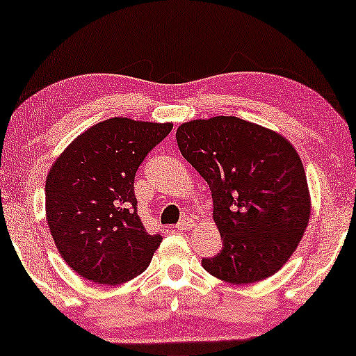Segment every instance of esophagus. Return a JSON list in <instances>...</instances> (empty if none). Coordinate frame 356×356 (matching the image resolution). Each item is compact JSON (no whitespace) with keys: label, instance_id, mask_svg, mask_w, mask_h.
Returning a JSON list of instances; mask_svg holds the SVG:
<instances>
[{"label":"esophagus","instance_id":"obj_1","mask_svg":"<svg viewBox=\"0 0 356 356\" xmlns=\"http://www.w3.org/2000/svg\"><path fill=\"white\" fill-rule=\"evenodd\" d=\"M194 225H195V224H194V219L186 218V219H183L181 222H179L177 227H175V229L179 230V232H181V230H191Z\"/></svg>","mask_w":356,"mask_h":356}]
</instances>
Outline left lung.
<instances>
[{
  "label": "left lung",
  "instance_id": "obj_1",
  "mask_svg": "<svg viewBox=\"0 0 356 356\" xmlns=\"http://www.w3.org/2000/svg\"><path fill=\"white\" fill-rule=\"evenodd\" d=\"M181 154L208 183L222 249L202 266L230 284L275 275L295 252L311 216L305 167L281 134L236 116L177 129Z\"/></svg>",
  "mask_w": 356,
  "mask_h": 356
}]
</instances>
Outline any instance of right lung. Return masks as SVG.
I'll list each match as a JSON object with an SVG mask.
<instances>
[{
  "label": "right lung",
  "instance_id": "right-lung-1",
  "mask_svg": "<svg viewBox=\"0 0 356 356\" xmlns=\"http://www.w3.org/2000/svg\"><path fill=\"white\" fill-rule=\"evenodd\" d=\"M172 123L110 118L58 156L45 181V214L63 260L81 277L116 285L147 270L162 236L137 214L134 178Z\"/></svg>",
  "mask_w": 356,
  "mask_h": 356
}]
</instances>
